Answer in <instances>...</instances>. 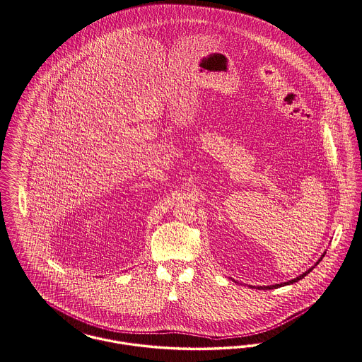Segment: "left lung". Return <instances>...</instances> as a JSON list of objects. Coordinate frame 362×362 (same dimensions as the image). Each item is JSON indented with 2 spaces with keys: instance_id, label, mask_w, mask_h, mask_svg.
I'll return each mask as SVG.
<instances>
[{
  "instance_id": "8db88e82",
  "label": "left lung",
  "mask_w": 362,
  "mask_h": 362,
  "mask_svg": "<svg viewBox=\"0 0 362 362\" xmlns=\"http://www.w3.org/2000/svg\"><path fill=\"white\" fill-rule=\"evenodd\" d=\"M324 255H325V252H324V254H322V255H321V258H320V259H318V261H317V262H315V265L312 266V267H310V269H309V270H306V272H305V273H303V274H300V276H298V277H296V279H292V280H289V281H287V283H281V284H274V286H265V287H261V286H258V287H252V286H251V288L273 289V288H279V287H284V286H289V284H293V283H296V281H299V280H302V279H303V277H305V276H306V274H309V273H310V272H312V270H313L314 267H315V266L318 265V264H320V262H321V259H322V258H324ZM235 283H236V281H235Z\"/></svg>"
}]
</instances>
